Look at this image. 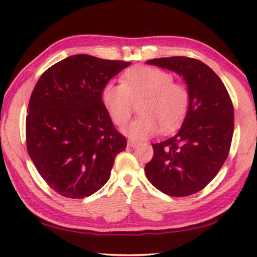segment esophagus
I'll use <instances>...</instances> for the list:
<instances>
[{
  "label": "esophagus",
  "mask_w": 257,
  "mask_h": 257,
  "mask_svg": "<svg viewBox=\"0 0 257 257\" xmlns=\"http://www.w3.org/2000/svg\"><path fill=\"white\" fill-rule=\"evenodd\" d=\"M139 145V142H135V141H128V147H132V148H135Z\"/></svg>",
  "instance_id": "34e87169"
}]
</instances>
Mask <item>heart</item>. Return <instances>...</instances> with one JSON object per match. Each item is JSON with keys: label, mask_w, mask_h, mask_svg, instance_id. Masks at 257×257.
I'll list each match as a JSON object with an SVG mask.
<instances>
[{"label": "heart", "mask_w": 257, "mask_h": 257, "mask_svg": "<svg viewBox=\"0 0 257 257\" xmlns=\"http://www.w3.org/2000/svg\"><path fill=\"white\" fill-rule=\"evenodd\" d=\"M122 83L108 82L102 99L114 123L124 125L132 117L134 102H139L141 115L124 133L133 140L148 139L162 128L163 132L179 127L190 104L188 87L173 79V75L160 68L135 66L127 69Z\"/></svg>", "instance_id": "1"}]
</instances>
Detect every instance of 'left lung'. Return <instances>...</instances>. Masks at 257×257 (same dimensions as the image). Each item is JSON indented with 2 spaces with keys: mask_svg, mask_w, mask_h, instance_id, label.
Segmentation results:
<instances>
[{
  "mask_svg": "<svg viewBox=\"0 0 257 257\" xmlns=\"http://www.w3.org/2000/svg\"><path fill=\"white\" fill-rule=\"evenodd\" d=\"M147 63L182 76L190 104L177 135L152 144L145 175L164 194L189 196L211 182L227 158L234 130L231 97L216 72L196 59L172 56Z\"/></svg>",
  "mask_w": 257,
  "mask_h": 257,
  "instance_id": "1",
  "label": "left lung"
}]
</instances>
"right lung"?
<instances>
[{
  "instance_id": "obj_1",
  "label": "right lung",
  "mask_w": 257,
  "mask_h": 257,
  "mask_svg": "<svg viewBox=\"0 0 257 257\" xmlns=\"http://www.w3.org/2000/svg\"><path fill=\"white\" fill-rule=\"evenodd\" d=\"M124 61L78 54L48 68L31 94L26 148L46 183L68 198H84L108 181L127 140L114 127L102 101Z\"/></svg>"
}]
</instances>
